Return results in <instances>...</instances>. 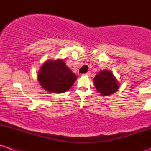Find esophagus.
<instances>
[{
    "label": "esophagus",
    "instance_id": "1",
    "mask_svg": "<svg viewBox=\"0 0 151 151\" xmlns=\"http://www.w3.org/2000/svg\"><path fill=\"white\" fill-rule=\"evenodd\" d=\"M91 73L90 72V71H88V72L85 73V74H83V75H85V76H90V75H91Z\"/></svg>",
    "mask_w": 151,
    "mask_h": 151
}]
</instances>
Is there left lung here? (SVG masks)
Masks as SVG:
<instances>
[{
	"label": "left lung",
	"mask_w": 151,
	"mask_h": 151,
	"mask_svg": "<svg viewBox=\"0 0 151 151\" xmlns=\"http://www.w3.org/2000/svg\"><path fill=\"white\" fill-rule=\"evenodd\" d=\"M94 85L97 91L103 96L110 95L118 91L119 85L116 79L109 71H104L99 73L94 78Z\"/></svg>",
	"instance_id": "8db88e82"
}]
</instances>
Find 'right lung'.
I'll return each instance as SVG.
<instances>
[{
  "mask_svg": "<svg viewBox=\"0 0 151 151\" xmlns=\"http://www.w3.org/2000/svg\"><path fill=\"white\" fill-rule=\"evenodd\" d=\"M38 80L46 91L61 93L72 86L77 76L66 66L63 60H50L45 62L39 70Z\"/></svg>",
  "mask_w": 151,
  "mask_h": 151,
  "instance_id": "obj_1",
  "label": "right lung"
}]
</instances>
